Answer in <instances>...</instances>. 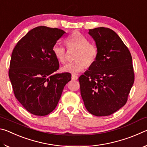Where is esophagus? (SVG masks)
I'll return each instance as SVG.
<instances>
[{
    "instance_id": "1",
    "label": "esophagus",
    "mask_w": 147,
    "mask_h": 147,
    "mask_svg": "<svg viewBox=\"0 0 147 147\" xmlns=\"http://www.w3.org/2000/svg\"><path fill=\"white\" fill-rule=\"evenodd\" d=\"M71 78H72V79H73V80H78V76L75 75V74H72Z\"/></svg>"
}]
</instances>
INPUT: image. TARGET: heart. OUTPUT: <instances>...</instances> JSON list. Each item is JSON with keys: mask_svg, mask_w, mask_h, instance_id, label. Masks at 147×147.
<instances>
[{"mask_svg": "<svg viewBox=\"0 0 147 147\" xmlns=\"http://www.w3.org/2000/svg\"><path fill=\"white\" fill-rule=\"evenodd\" d=\"M65 43L68 49H76L75 61L70 62L63 67L65 73L77 74L84 71L88 66L95 62L98 56V49L95 45L89 43V39L79 31H74L67 38ZM52 52L57 60L64 63L66 60V49L60 43H56L52 48Z\"/></svg>", "mask_w": 147, "mask_h": 147, "instance_id": "1", "label": "heart"}]
</instances>
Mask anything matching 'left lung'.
Listing matches in <instances>:
<instances>
[{
    "instance_id": "obj_1",
    "label": "left lung",
    "mask_w": 147,
    "mask_h": 147,
    "mask_svg": "<svg viewBox=\"0 0 147 147\" xmlns=\"http://www.w3.org/2000/svg\"><path fill=\"white\" fill-rule=\"evenodd\" d=\"M98 56L89 71L79 77L86 108L95 116L110 115L125 105L134 82L132 58L115 32L99 27L89 30Z\"/></svg>"
}]
</instances>
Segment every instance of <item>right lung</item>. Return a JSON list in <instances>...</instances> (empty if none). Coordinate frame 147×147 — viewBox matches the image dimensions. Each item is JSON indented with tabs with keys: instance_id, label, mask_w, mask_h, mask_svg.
Instances as JSON below:
<instances>
[{
	"instance_id": "right-lung-1",
	"label": "right lung",
	"mask_w": 147,
	"mask_h": 147,
	"mask_svg": "<svg viewBox=\"0 0 147 147\" xmlns=\"http://www.w3.org/2000/svg\"><path fill=\"white\" fill-rule=\"evenodd\" d=\"M65 34L63 30L41 26L29 31L14 47L8 72L16 98L27 111L47 115L58 104L69 73H55L59 61L52 48Z\"/></svg>"
}]
</instances>
